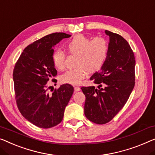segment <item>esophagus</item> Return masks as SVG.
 I'll return each instance as SVG.
<instances>
[{"label":"esophagus","mask_w":155,"mask_h":155,"mask_svg":"<svg viewBox=\"0 0 155 155\" xmlns=\"http://www.w3.org/2000/svg\"><path fill=\"white\" fill-rule=\"evenodd\" d=\"M81 91L80 87H78V86H75L74 87V91L75 92H78V91Z\"/></svg>","instance_id":"1"}]
</instances>
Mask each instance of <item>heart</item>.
I'll list each match as a JSON object with an SVG mask.
<instances>
[{
    "mask_svg": "<svg viewBox=\"0 0 155 155\" xmlns=\"http://www.w3.org/2000/svg\"><path fill=\"white\" fill-rule=\"evenodd\" d=\"M65 47L71 54L77 55L78 68L64 73L61 81L64 84L78 85L85 78L87 71L94 72L100 70L107 58L108 46L104 38L97 37L91 40L88 37L78 34L66 43ZM65 54L61 50H55L52 54L54 66L63 70L64 66Z\"/></svg>",
    "mask_w": 155,
    "mask_h": 155,
    "instance_id": "1",
    "label": "heart"
}]
</instances>
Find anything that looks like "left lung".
<instances>
[{"instance_id": "1", "label": "left lung", "mask_w": 155, "mask_h": 155, "mask_svg": "<svg viewBox=\"0 0 155 155\" xmlns=\"http://www.w3.org/2000/svg\"><path fill=\"white\" fill-rule=\"evenodd\" d=\"M109 37L107 58L100 71L90 79L94 86L81 87L85 96L84 114L89 120L106 124L128 100L135 84L136 61L130 46L122 36L105 31Z\"/></svg>"}]
</instances>
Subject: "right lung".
Returning <instances> with one entry per match:
<instances>
[{
  "label": "right lung",
  "mask_w": 155,
  "mask_h": 155,
  "mask_svg": "<svg viewBox=\"0 0 155 155\" xmlns=\"http://www.w3.org/2000/svg\"><path fill=\"white\" fill-rule=\"evenodd\" d=\"M71 35L55 33L44 37L25 48L15 64L13 80L17 107L28 121L40 128L53 127L63 120L64 111L74 92L71 85H61L48 92L47 83L55 77L54 48Z\"/></svg>",
  "instance_id": "obj_1"
}]
</instances>
